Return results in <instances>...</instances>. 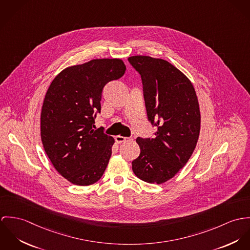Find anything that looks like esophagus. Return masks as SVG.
<instances>
[{"label": "esophagus", "instance_id": "obj_1", "mask_svg": "<svg viewBox=\"0 0 250 250\" xmlns=\"http://www.w3.org/2000/svg\"><path fill=\"white\" fill-rule=\"evenodd\" d=\"M115 140H116L117 143L122 144V143H125V142L127 141V138H126V137H124V136H116Z\"/></svg>", "mask_w": 250, "mask_h": 250}]
</instances>
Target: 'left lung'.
<instances>
[{"label": "left lung", "mask_w": 250, "mask_h": 250, "mask_svg": "<svg viewBox=\"0 0 250 250\" xmlns=\"http://www.w3.org/2000/svg\"><path fill=\"white\" fill-rule=\"evenodd\" d=\"M141 75L147 119L154 138L136 139L141 152L132 170L141 180L162 184L186 165L200 131V112L190 80L169 62L150 56L128 57Z\"/></svg>", "instance_id": "1"}]
</instances>
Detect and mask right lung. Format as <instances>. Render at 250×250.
I'll list each match as a JSON object with an SVG mask.
<instances>
[{
    "instance_id": "add662e5",
    "label": "right lung",
    "mask_w": 250,
    "mask_h": 250,
    "mask_svg": "<svg viewBox=\"0 0 250 250\" xmlns=\"http://www.w3.org/2000/svg\"><path fill=\"white\" fill-rule=\"evenodd\" d=\"M125 65L118 58L93 59L60 72L41 111V140L56 170L80 186L96 183L111 157L114 138L95 129L104 87L119 80Z\"/></svg>"
}]
</instances>
